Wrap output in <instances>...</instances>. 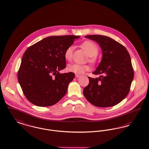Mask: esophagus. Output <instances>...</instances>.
Returning a JSON list of instances; mask_svg holds the SVG:
<instances>
[{"instance_id":"obj_1","label":"esophagus","mask_w":149,"mask_h":149,"mask_svg":"<svg viewBox=\"0 0 149 149\" xmlns=\"http://www.w3.org/2000/svg\"><path fill=\"white\" fill-rule=\"evenodd\" d=\"M80 77V75H78V74H76V75H75V77H76L77 78H78Z\"/></svg>"}]
</instances>
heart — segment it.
Instances as JSON below:
<instances>
[{"mask_svg":"<svg viewBox=\"0 0 149 149\" xmlns=\"http://www.w3.org/2000/svg\"><path fill=\"white\" fill-rule=\"evenodd\" d=\"M81 46L83 49H85L88 56L91 57L90 60L91 61H94L95 59L92 57H96L99 53V49L96 44L92 41H86L81 44ZM74 48L75 47L73 45H70L65 49L64 52V57L66 60L70 61L71 60ZM67 69L69 71L74 72L75 74H84L86 71L90 70L91 67L88 65L74 63L69 64L68 66Z\"/></svg>","mask_w":149,"mask_h":149,"instance_id":"heart-1","label":"heart"}]
</instances>
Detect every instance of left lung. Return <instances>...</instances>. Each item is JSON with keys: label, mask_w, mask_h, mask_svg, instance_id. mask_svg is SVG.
<instances>
[{"label": "left lung", "mask_w": 149, "mask_h": 149, "mask_svg": "<svg viewBox=\"0 0 149 149\" xmlns=\"http://www.w3.org/2000/svg\"><path fill=\"white\" fill-rule=\"evenodd\" d=\"M100 44L102 60L93 74L100 78L88 77L89 84L83 95L88 101L97 107H111L118 104L130 92L134 77L130 54L121 44L110 37L100 35L85 36Z\"/></svg>", "instance_id": "8db88e82"}]
</instances>
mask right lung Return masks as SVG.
<instances>
[{
	"label": "right lung",
	"mask_w": 149,
	"mask_h": 149,
	"mask_svg": "<svg viewBox=\"0 0 149 149\" xmlns=\"http://www.w3.org/2000/svg\"><path fill=\"white\" fill-rule=\"evenodd\" d=\"M79 36H51L29 47L18 71V82L27 99L41 107L57 103L67 92L74 72L60 74L66 68L64 52Z\"/></svg>",
	"instance_id": "1"
}]
</instances>
